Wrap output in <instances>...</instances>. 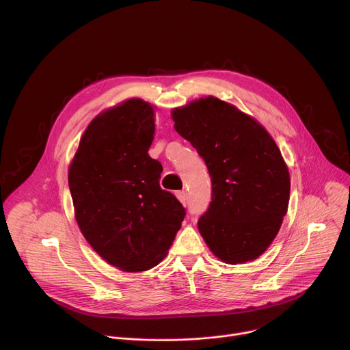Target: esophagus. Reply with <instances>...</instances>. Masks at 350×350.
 <instances>
[{
  "label": "esophagus",
  "mask_w": 350,
  "mask_h": 350,
  "mask_svg": "<svg viewBox=\"0 0 350 350\" xmlns=\"http://www.w3.org/2000/svg\"><path fill=\"white\" fill-rule=\"evenodd\" d=\"M176 196H177V199L178 201L185 206L187 205V192L185 191H177L176 192Z\"/></svg>",
  "instance_id": "34e87169"
}]
</instances>
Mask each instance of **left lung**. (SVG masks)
Listing matches in <instances>:
<instances>
[{"label":"left lung","instance_id":"obj_1","mask_svg":"<svg viewBox=\"0 0 350 350\" xmlns=\"http://www.w3.org/2000/svg\"><path fill=\"white\" fill-rule=\"evenodd\" d=\"M176 131L208 166L212 202L198 230L228 265L266 252L288 211V166L269 131L252 116L216 96L172 111Z\"/></svg>","mask_w":350,"mask_h":350}]
</instances>
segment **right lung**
Segmentation results:
<instances>
[{"label":"right lung","mask_w":350,"mask_h":350,"mask_svg":"<svg viewBox=\"0 0 350 350\" xmlns=\"http://www.w3.org/2000/svg\"><path fill=\"white\" fill-rule=\"evenodd\" d=\"M154 134V107L126 99L91 120L68 172L81 234L107 263L129 273L159 265L185 216L159 185L162 165L148 155Z\"/></svg>","instance_id":"obj_1"}]
</instances>
